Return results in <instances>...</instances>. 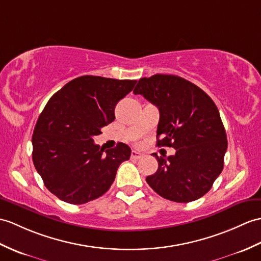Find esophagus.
Here are the masks:
<instances>
[{
    "instance_id": "1",
    "label": "esophagus",
    "mask_w": 261,
    "mask_h": 261,
    "mask_svg": "<svg viewBox=\"0 0 261 261\" xmlns=\"http://www.w3.org/2000/svg\"><path fill=\"white\" fill-rule=\"evenodd\" d=\"M142 156H143V154L140 153V152H138V151H132V152H131V158L132 159L138 160V159H141Z\"/></svg>"
}]
</instances>
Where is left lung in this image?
Returning <instances> with one entry per match:
<instances>
[{
    "label": "left lung",
    "instance_id": "1",
    "mask_svg": "<svg viewBox=\"0 0 261 261\" xmlns=\"http://www.w3.org/2000/svg\"><path fill=\"white\" fill-rule=\"evenodd\" d=\"M133 93L159 109L156 145L175 149L167 159L153 153L159 167L145 179L148 185L174 202L204 196L222 171L228 147L215 102L196 84L172 74L142 77Z\"/></svg>",
    "mask_w": 261,
    "mask_h": 261
}]
</instances>
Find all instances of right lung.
Wrapping results in <instances>:
<instances>
[{"instance_id":"right-lung-1","label":"right lung","mask_w":261,"mask_h":261,"mask_svg":"<svg viewBox=\"0 0 261 261\" xmlns=\"http://www.w3.org/2000/svg\"><path fill=\"white\" fill-rule=\"evenodd\" d=\"M136 80L79 76L52 95L36 121L32 159L47 190L71 204L87 203L110 189L119 166L129 160L124 143L105 150L93 141L116 119L117 103Z\"/></svg>"}]
</instances>
